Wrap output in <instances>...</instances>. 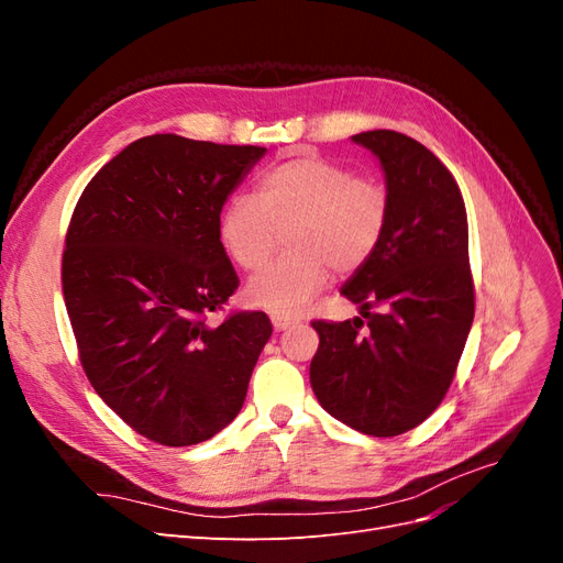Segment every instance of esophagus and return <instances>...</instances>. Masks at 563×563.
Returning <instances> with one entry per match:
<instances>
[{"label": "esophagus", "instance_id": "esophagus-1", "mask_svg": "<svg viewBox=\"0 0 563 563\" xmlns=\"http://www.w3.org/2000/svg\"><path fill=\"white\" fill-rule=\"evenodd\" d=\"M296 319L294 317H286V314H272V327L275 331H286L288 327H294Z\"/></svg>", "mask_w": 563, "mask_h": 563}]
</instances>
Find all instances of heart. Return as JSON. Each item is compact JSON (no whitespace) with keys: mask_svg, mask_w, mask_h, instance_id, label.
<instances>
[{"mask_svg":"<svg viewBox=\"0 0 563 563\" xmlns=\"http://www.w3.org/2000/svg\"><path fill=\"white\" fill-rule=\"evenodd\" d=\"M389 220L385 185L356 178L321 157H291L258 178V199L236 195L218 218V240L234 265L258 269L286 228V255L253 275L246 298L275 314H296L329 284L376 253Z\"/></svg>","mask_w":563,"mask_h":563,"instance_id":"heart-1","label":"heart"}]
</instances>
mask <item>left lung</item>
Masks as SVG:
<instances>
[{
  "label": "left lung",
  "mask_w": 563,
  "mask_h": 563,
  "mask_svg": "<svg viewBox=\"0 0 563 563\" xmlns=\"http://www.w3.org/2000/svg\"><path fill=\"white\" fill-rule=\"evenodd\" d=\"M352 141L380 159L389 220L371 261L340 288L365 319L312 321L310 383L347 428L397 437L437 411L472 329L467 213L449 168L418 141L387 129Z\"/></svg>",
  "instance_id": "1"
}]
</instances>
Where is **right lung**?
<instances>
[{
    "mask_svg": "<svg viewBox=\"0 0 563 563\" xmlns=\"http://www.w3.org/2000/svg\"><path fill=\"white\" fill-rule=\"evenodd\" d=\"M258 145L155 133L84 187L63 251V296L89 383L131 430L192 446L242 411L272 335L265 312L207 321L240 286L218 240L223 203Z\"/></svg>",
    "mask_w": 563,
    "mask_h": 563,
    "instance_id": "1",
    "label": "right lung"
}]
</instances>
